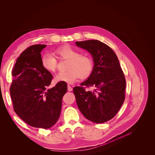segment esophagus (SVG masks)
I'll list each match as a JSON object with an SVG mask.
<instances>
[{"mask_svg":"<svg viewBox=\"0 0 155 155\" xmlns=\"http://www.w3.org/2000/svg\"><path fill=\"white\" fill-rule=\"evenodd\" d=\"M68 90L69 91H72V90H73V88H72V87L70 86V85H68Z\"/></svg>","mask_w":155,"mask_h":155,"instance_id":"34e87169","label":"esophagus"}]
</instances>
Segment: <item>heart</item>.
Returning a JSON list of instances; mask_svg holds the SVG:
<instances>
[{
    "mask_svg": "<svg viewBox=\"0 0 155 155\" xmlns=\"http://www.w3.org/2000/svg\"><path fill=\"white\" fill-rule=\"evenodd\" d=\"M54 53L61 60H68L66 71L60 72L55 77L56 82H65L72 84L79 78L88 77L94 67V60L88 55L80 54V51L68 45L57 48ZM43 68L48 71L55 72L58 68L57 58L51 54H45L41 58Z\"/></svg>",
    "mask_w": 155,
    "mask_h": 155,
    "instance_id": "1",
    "label": "heart"
}]
</instances>
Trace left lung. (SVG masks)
<instances>
[{
    "mask_svg": "<svg viewBox=\"0 0 155 155\" xmlns=\"http://www.w3.org/2000/svg\"><path fill=\"white\" fill-rule=\"evenodd\" d=\"M91 54L94 67L90 77L73 89L78 107L90 121L102 123L114 117L125 99L126 80L115 53L97 40L76 42ZM94 87L87 91L85 87Z\"/></svg>",
    "mask_w": 155,
    "mask_h": 155,
    "instance_id": "1",
    "label": "left lung"
}]
</instances>
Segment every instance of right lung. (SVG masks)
Listing matches in <instances>:
<instances>
[{
	"label": "right lung",
	"instance_id": "right-lung-1",
	"mask_svg": "<svg viewBox=\"0 0 155 155\" xmlns=\"http://www.w3.org/2000/svg\"><path fill=\"white\" fill-rule=\"evenodd\" d=\"M46 45H34L20 54L12 71L10 87L16 114L31 127L48 129L58 121L62 98L67 91L65 82L47 89L53 76L41 64L40 52Z\"/></svg>",
	"mask_w": 155,
	"mask_h": 155
}]
</instances>
